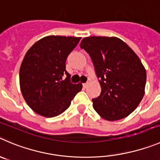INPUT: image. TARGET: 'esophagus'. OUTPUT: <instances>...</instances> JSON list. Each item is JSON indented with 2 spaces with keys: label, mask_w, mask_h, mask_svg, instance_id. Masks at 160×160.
Returning a JSON list of instances; mask_svg holds the SVG:
<instances>
[{
  "label": "esophagus",
  "mask_w": 160,
  "mask_h": 160,
  "mask_svg": "<svg viewBox=\"0 0 160 160\" xmlns=\"http://www.w3.org/2000/svg\"><path fill=\"white\" fill-rule=\"evenodd\" d=\"M88 84H89V83L88 82H87V83H83V86L84 88H87L88 86Z\"/></svg>",
  "instance_id": "1"
}]
</instances>
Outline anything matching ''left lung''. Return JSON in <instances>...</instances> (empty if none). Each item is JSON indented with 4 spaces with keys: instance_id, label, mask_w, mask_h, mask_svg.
Returning a JSON list of instances; mask_svg holds the SVG:
<instances>
[{
    "instance_id": "left-lung-1",
    "label": "left lung",
    "mask_w": 160,
    "mask_h": 160,
    "mask_svg": "<svg viewBox=\"0 0 160 160\" xmlns=\"http://www.w3.org/2000/svg\"><path fill=\"white\" fill-rule=\"evenodd\" d=\"M80 48L90 55L101 86L93 108L102 118L117 121L127 117L144 95L146 70L125 42L116 37L83 38Z\"/></svg>"
}]
</instances>
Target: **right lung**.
<instances>
[{"label":"right lung","instance_id":"obj_1","mask_svg":"<svg viewBox=\"0 0 160 160\" xmlns=\"http://www.w3.org/2000/svg\"><path fill=\"white\" fill-rule=\"evenodd\" d=\"M80 38L44 37L25 54L19 69L20 90L28 105L39 115L53 118L62 114L81 91L82 83H71L65 70L67 57Z\"/></svg>","mask_w":160,"mask_h":160}]
</instances>
